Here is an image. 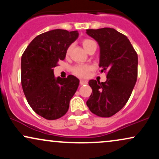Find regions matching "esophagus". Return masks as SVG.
<instances>
[{"mask_svg": "<svg viewBox=\"0 0 159 159\" xmlns=\"http://www.w3.org/2000/svg\"><path fill=\"white\" fill-rule=\"evenodd\" d=\"M88 84V82L84 80H80V84L81 85H87Z\"/></svg>", "mask_w": 159, "mask_h": 159, "instance_id": "1", "label": "esophagus"}]
</instances>
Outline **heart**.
<instances>
[{"label": "heart", "instance_id": "b5f03b06", "mask_svg": "<svg viewBox=\"0 0 159 159\" xmlns=\"http://www.w3.org/2000/svg\"><path fill=\"white\" fill-rule=\"evenodd\" d=\"M82 45H83L84 48L85 49L87 52H88L90 49L92 48L93 46L96 45V43L93 40L90 39H85L82 41ZM71 51V46H69L66 50V54H69V52ZM91 67L88 65H76L74 67H72V72L74 75H75L76 76L78 77L84 78L87 77L88 75L89 72L90 71Z\"/></svg>", "mask_w": 159, "mask_h": 159}]
</instances>
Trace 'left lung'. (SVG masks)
<instances>
[{
    "label": "left lung",
    "instance_id": "1",
    "mask_svg": "<svg viewBox=\"0 0 159 159\" xmlns=\"http://www.w3.org/2000/svg\"><path fill=\"white\" fill-rule=\"evenodd\" d=\"M86 33L99 45V67L102 72H107L105 82L89 81L93 91L87 105L94 114L110 117L132 94L138 77V54L126 36L114 28L88 29Z\"/></svg>",
    "mask_w": 159,
    "mask_h": 159
}]
</instances>
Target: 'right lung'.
Segmentation results:
<instances>
[{"mask_svg": "<svg viewBox=\"0 0 159 159\" xmlns=\"http://www.w3.org/2000/svg\"><path fill=\"white\" fill-rule=\"evenodd\" d=\"M78 37L77 30L56 29L32 40L21 57V86L31 108L46 120H57L68 111L79 80L69 75L55 78L54 68L63 61L69 45Z\"/></svg>", "mask_w": 159, "mask_h": 159, "instance_id": "add662e5", "label": "right lung"}]
</instances>
